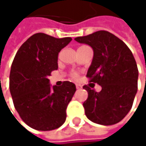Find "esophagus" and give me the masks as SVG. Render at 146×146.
I'll list each match as a JSON object with an SVG mask.
<instances>
[{
	"label": "esophagus",
	"instance_id": "1",
	"mask_svg": "<svg viewBox=\"0 0 146 146\" xmlns=\"http://www.w3.org/2000/svg\"><path fill=\"white\" fill-rule=\"evenodd\" d=\"M76 88L78 90V89H81V88H82V86H81L80 84H76Z\"/></svg>",
	"mask_w": 146,
	"mask_h": 146
}]
</instances>
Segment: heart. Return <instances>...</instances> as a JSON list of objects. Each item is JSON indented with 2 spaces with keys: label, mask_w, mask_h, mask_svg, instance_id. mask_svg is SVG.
Wrapping results in <instances>:
<instances>
[{
  "label": "heart",
  "mask_w": 146,
  "mask_h": 146,
  "mask_svg": "<svg viewBox=\"0 0 146 146\" xmlns=\"http://www.w3.org/2000/svg\"><path fill=\"white\" fill-rule=\"evenodd\" d=\"M84 47H88V46H87V45H82V46H80V47H79L78 49H81V48H84ZM72 76H73V78H76V77H77V74H76L75 73H72Z\"/></svg>",
  "instance_id": "heart-1"
}]
</instances>
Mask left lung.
<instances>
[{
  "mask_svg": "<svg viewBox=\"0 0 146 146\" xmlns=\"http://www.w3.org/2000/svg\"><path fill=\"white\" fill-rule=\"evenodd\" d=\"M74 40L92 47L94 56L86 76L102 86L100 92L83 87L88 92L83 104L86 117L102 125L119 123L130 111L138 90L139 71L133 53L123 40L105 30Z\"/></svg>",
  "mask_w": 146,
  "mask_h": 146,
  "instance_id": "left-lung-1",
  "label": "left lung"
}]
</instances>
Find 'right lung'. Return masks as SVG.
<instances>
[{
    "instance_id": "1",
    "label": "right lung",
    "mask_w": 146,
    "mask_h": 146,
    "mask_svg": "<svg viewBox=\"0 0 146 146\" xmlns=\"http://www.w3.org/2000/svg\"><path fill=\"white\" fill-rule=\"evenodd\" d=\"M72 40L43 33L29 37L18 49L10 72V92L15 109L30 128L49 131L66 121V110L76 91L75 84L64 81L51 87L49 76L58 68V53Z\"/></svg>"
}]
</instances>
